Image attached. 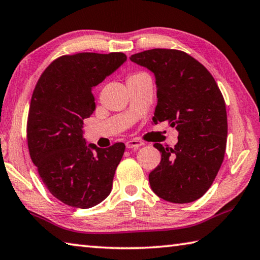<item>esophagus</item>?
I'll list each match as a JSON object with an SVG mask.
<instances>
[{
  "instance_id": "obj_1",
  "label": "esophagus",
  "mask_w": 260,
  "mask_h": 260,
  "mask_svg": "<svg viewBox=\"0 0 260 260\" xmlns=\"http://www.w3.org/2000/svg\"><path fill=\"white\" fill-rule=\"evenodd\" d=\"M143 145H144V143L140 142V140H137V139L129 140V142L125 143L126 148H139L140 146H143Z\"/></svg>"
}]
</instances>
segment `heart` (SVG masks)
Masks as SVG:
<instances>
[{
	"mask_svg": "<svg viewBox=\"0 0 260 260\" xmlns=\"http://www.w3.org/2000/svg\"><path fill=\"white\" fill-rule=\"evenodd\" d=\"M142 75H147V74H146V73H144V72H137V73H134V74H131L129 77H127V80L135 79V77H138V76H142Z\"/></svg>",
	"mask_w": 260,
	"mask_h": 260,
	"instance_id": "b5f03b06",
	"label": "heart"
}]
</instances>
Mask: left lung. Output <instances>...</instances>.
<instances>
[{
	"instance_id": "left-lung-1",
	"label": "left lung",
	"mask_w": 260,
	"mask_h": 260,
	"mask_svg": "<svg viewBox=\"0 0 260 260\" xmlns=\"http://www.w3.org/2000/svg\"><path fill=\"white\" fill-rule=\"evenodd\" d=\"M130 59L155 75L153 122L168 121L178 131L174 148L154 144L161 162L148 176L151 187L168 202H193L210 188L224 161L227 113L221 91L211 73L180 50L152 49Z\"/></svg>"
}]
</instances>
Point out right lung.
<instances>
[{"instance_id": "right-lung-1", "label": "right lung", "mask_w": 260, "mask_h": 260, "mask_svg": "<svg viewBox=\"0 0 260 260\" xmlns=\"http://www.w3.org/2000/svg\"><path fill=\"white\" fill-rule=\"evenodd\" d=\"M125 60L123 52L65 54L47 67L31 94L30 158L49 192L70 207H94L112 190L125 145L86 146L82 127L95 108L92 88Z\"/></svg>"}]
</instances>
